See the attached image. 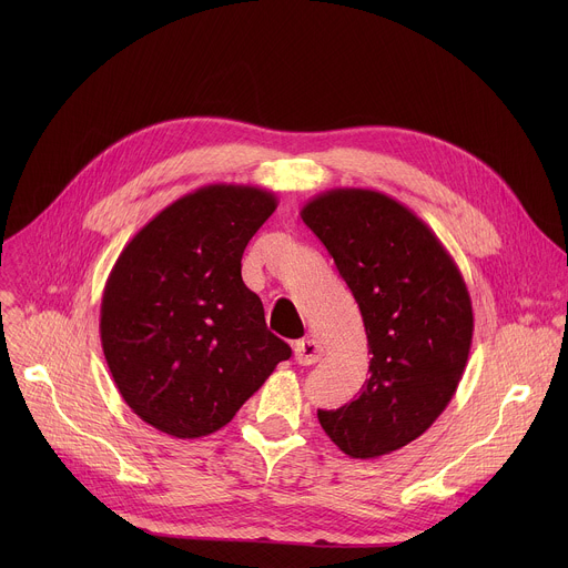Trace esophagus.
Instances as JSON below:
<instances>
[{
	"label": "esophagus",
	"mask_w": 568,
	"mask_h": 568,
	"mask_svg": "<svg viewBox=\"0 0 568 568\" xmlns=\"http://www.w3.org/2000/svg\"><path fill=\"white\" fill-rule=\"evenodd\" d=\"M323 355V348L316 339H301L294 344V357L301 366H310V364H316Z\"/></svg>",
	"instance_id": "obj_1"
}]
</instances>
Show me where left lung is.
I'll return each instance as SVG.
<instances>
[{
    "instance_id": "1",
    "label": "left lung",
    "mask_w": 568,
    "mask_h": 568,
    "mask_svg": "<svg viewBox=\"0 0 568 568\" xmlns=\"http://www.w3.org/2000/svg\"><path fill=\"white\" fill-rule=\"evenodd\" d=\"M301 217L351 287L373 355L362 393L318 409V423L353 458L390 454L423 436L456 393L474 333L467 285L436 233L384 193L335 189Z\"/></svg>"
}]
</instances>
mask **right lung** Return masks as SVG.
<instances>
[{"label": "right lung", "instance_id": "1", "mask_svg": "<svg viewBox=\"0 0 568 568\" xmlns=\"http://www.w3.org/2000/svg\"><path fill=\"white\" fill-rule=\"evenodd\" d=\"M274 211L265 189L211 184L156 213L114 263L101 344L121 397L150 427L209 436L290 359L240 274Z\"/></svg>", "mask_w": 568, "mask_h": 568}]
</instances>
